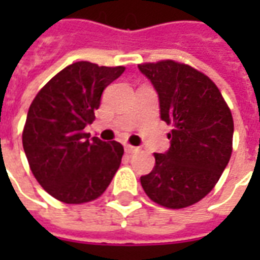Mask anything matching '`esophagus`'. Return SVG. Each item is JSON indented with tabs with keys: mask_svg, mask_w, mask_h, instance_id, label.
<instances>
[{
	"mask_svg": "<svg viewBox=\"0 0 260 260\" xmlns=\"http://www.w3.org/2000/svg\"><path fill=\"white\" fill-rule=\"evenodd\" d=\"M125 152L128 153V154H132V153L138 152V147L131 146V145H125Z\"/></svg>",
	"mask_w": 260,
	"mask_h": 260,
	"instance_id": "34e87169",
	"label": "esophagus"
}]
</instances>
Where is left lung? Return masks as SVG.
Instances as JSON below:
<instances>
[{"instance_id": "8db88e82", "label": "left lung", "mask_w": 260, "mask_h": 260, "mask_svg": "<svg viewBox=\"0 0 260 260\" xmlns=\"http://www.w3.org/2000/svg\"><path fill=\"white\" fill-rule=\"evenodd\" d=\"M138 68L156 89L160 118L173 124L170 149L154 153L142 188L158 205L182 209L203 199L217 184L233 152L234 121L218 87L206 75L171 59Z\"/></svg>"}]
</instances>
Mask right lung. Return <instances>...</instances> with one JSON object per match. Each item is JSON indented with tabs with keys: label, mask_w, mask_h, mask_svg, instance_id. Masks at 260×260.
<instances>
[{
	"label": "right lung",
	"mask_w": 260,
	"mask_h": 260,
	"mask_svg": "<svg viewBox=\"0 0 260 260\" xmlns=\"http://www.w3.org/2000/svg\"><path fill=\"white\" fill-rule=\"evenodd\" d=\"M124 67L87 61L68 65L31 102L22 143L33 175L55 199L79 205L97 199L117 173L124 147L85 134L103 90Z\"/></svg>",
	"instance_id": "1"
}]
</instances>
